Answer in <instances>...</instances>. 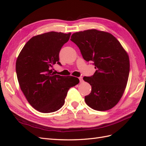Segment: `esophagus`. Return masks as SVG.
<instances>
[{"mask_svg": "<svg viewBox=\"0 0 146 146\" xmlns=\"http://www.w3.org/2000/svg\"><path fill=\"white\" fill-rule=\"evenodd\" d=\"M78 78H79V80H80V83H81V82H83V77H78Z\"/></svg>", "mask_w": 146, "mask_h": 146, "instance_id": "esophagus-1", "label": "esophagus"}]
</instances>
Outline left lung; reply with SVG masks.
<instances>
[{"label":"left lung","mask_w":146,"mask_h":146,"mask_svg":"<svg viewBox=\"0 0 146 146\" xmlns=\"http://www.w3.org/2000/svg\"><path fill=\"white\" fill-rule=\"evenodd\" d=\"M70 40L80 48L84 60L93 61L96 69L92 76L83 77L92 88L85 97L86 104L98 111L113 108L121 99L129 79L127 52L113 35L96 29L74 33Z\"/></svg>","instance_id":"obj_1"}]
</instances>
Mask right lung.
Wrapping results in <instances>:
<instances>
[{
	"mask_svg": "<svg viewBox=\"0 0 146 146\" xmlns=\"http://www.w3.org/2000/svg\"><path fill=\"white\" fill-rule=\"evenodd\" d=\"M71 33L50 32L36 35L25 44L17 56L16 70L21 91L38 111L60 109L68 91L79 83L73 76L55 75L51 68L59 62V53Z\"/></svg>",
	"mask_w": 146,
	"mask_h": 146,
	"instance_id": "add662e5",
	"label": "right lung"
}]
</instances>
